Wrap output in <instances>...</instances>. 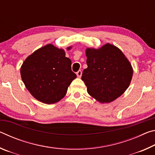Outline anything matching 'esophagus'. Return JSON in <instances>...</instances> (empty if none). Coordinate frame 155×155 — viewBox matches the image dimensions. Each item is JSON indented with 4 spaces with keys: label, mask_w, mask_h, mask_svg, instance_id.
<instances>
[{
    "label": "esophagus",
    "mask_w": 155,
    "mask_h": 155,
    "mask_svg": "<svg viewBox=\"0 0 155 155\" xmlns=\"http://www.w3.org/2000/svg\"><path fill=\"white\" fill-rule=\"evenodd\" d=\"M77 75L78 78H80L81 76H82V71H81V70H78L77 72Z\"/></svg>",
    "instance_id": "obj_1"
}]
</instances>
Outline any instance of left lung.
<instances>
[{
	"label": "left lung",
	"mask_w": 155,
	"mask_h": 155,
	"mask_svg": "<svg viewBox=\"0 0 155 155\" xmlns=\"http://www.w3.org/2000/svg\"><path fill=\"white\" fill-rule=\"evenodd\" d=\"M87 68L82 79L88 94L100 103H111L127 90L133 77V68L124 53L112 44L99 49H86Z\"/></svg>",
	"instance_id": "left-lung-1"
}]
</instances>
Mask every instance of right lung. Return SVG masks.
<instances>
[{"mask_svg":"<svg viewBox=\"0 0 155 155\" xmlns=\"http://www.w3.org/2000/svg\"><path fill=\"white\" fill-rule=\"evenodd\" d=\"M71 64L64 50L47 44L25 59L20 68L21 77L34 98L43 103L54 104L64 98L77 78Z\"/></svg>","mask_w":155,"mask_h":155,"instance_id":"right-lung-1","label":"right lung"}]
</instances>
